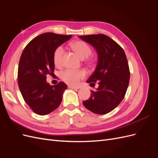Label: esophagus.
<instances>
[{
  "label": "esophagus",
  "mask_w": 158,
  "mask_h": 158,
  "mask_svg": "<svg viewBox=\"0 0 158 158\" xmlns=\"http://www.w3.org/2000/svg\"><path fill=\"white\" fill-rule=\"evenodd\" d=\"M69 88H71V89H79L78 87H76V86H73V85H69Z\"/></svg>",
  "instance_id": "1"
}]
</instances>
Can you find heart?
I'll return each mask as SVG.
<instances>
[{"label":"heart","mask_w":158,"mask_h":158,"mask_svg":"<svg viewBox=\"0 0 158 158\" xmlns=\"http://www.w3.org/2000/svg\"><path fill=\"white\" fill-rule=\"evenodd\" d=\"M72 47L82 59H86L92 54V50L89 45L83 41H76L73 43ZM64 54V48L62 46L57 47L54 51L52 59L54 64L56 67H59L63 63V57ZM85 76V72L82 70H66L60 74L61 80L65 83L76 85H77L80 80Z\"/></svg>","instance_id":"1"}]
</instances>
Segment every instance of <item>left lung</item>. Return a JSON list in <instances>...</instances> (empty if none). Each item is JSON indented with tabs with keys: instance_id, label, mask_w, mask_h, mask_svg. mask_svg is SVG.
<instances>
[{
	"instance_id": "8db88e82",
	"label": "left lung",
	"mask_w": 158,
	"mask_h": 158,
	"mask_svg": "<svg viewBox=\"0 0 158 158\" xmlns=\"http://www.w3.org/2000/svg\"><path fill=\"white\" fill-rule=\"evenodd\" d=\"M92 45L98 54L96 69L86 81L98 82V88L91 91L84 107L94 113L107 114L116 108L125 98L130 80V70L123 49L109 37L99 33L80 36Z\"/></svg>"
}]
</instances>
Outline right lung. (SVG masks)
<instances>
[{
	"label": "right lung",
	"instance_id": "obj_1",
	"mask_svg": "<svg viewBox=\"0 0 158 158\" xmlns=\"http://www.w3.org/2000/svg\"><path fill=\"white\" fill-rule=\"evenodd\" d=\"M71 37L42 33L33 38L22 52L18 70V86L28 106L40 115L49 114L58 107L67 88L63 82L51 85L46 78L47 74H53L54 51Z\"/></svg>",
	"mask_w": 158,
	"mask_h": 158
}]
</instances>
